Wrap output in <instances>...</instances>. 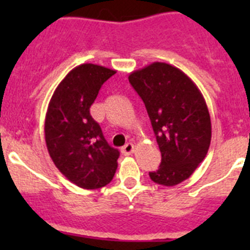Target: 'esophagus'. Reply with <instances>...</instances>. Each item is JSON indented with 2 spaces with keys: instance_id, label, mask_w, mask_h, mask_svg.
<instances>
[{
  "instance_id": "34e87169",
  "label": "esophagus",
  "mask_w": 250,
  "mask_h": 250,
  "mask_svg": "<svg viewBox=\"0 0 250 250\" xmlns=\"http://www.w3.org/2000/svg\"><path fill=\"white\" fill-rule=\"evenodd\" d=\"M132 151H134V144H131V143L125 144L123 146V149H121V152H123L124 155H130Z\"/></svg>"
}]
</instances>
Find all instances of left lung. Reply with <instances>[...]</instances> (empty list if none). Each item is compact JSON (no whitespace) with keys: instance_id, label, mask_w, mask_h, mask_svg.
I'll list each match as a JSON object with an SVG mask.
<instances>
[{"instance_id":"obj_1","label":"left lung","mask_w":250,"mask_h":250,"mask_svg":"<svg viewBox=\"0 0 250 250\" xmlns=\"http://www.w3.org/2000/svg\"><path fill=\"white\" fill-rule=\"evenodd\" d=\"M144 101L161 163L149 173L156 184L174 187L187 180L205 159L211 140L210 115L198 86L175 66L152 62L129 75Z\"/></svg>"}]
</instances>
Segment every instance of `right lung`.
<instances>
[{
	"mask_svg": "<svg viewBox=\"0 0 250 250\" xmlns=\"http://www.w3.org/2000/svg\"><path fill=\"white\" fill-rule=\"evenodd\" d=\"M115 70L94 63L72 68L55 90L45 119V140L57 169L83 189L109 184L120 152L105 140L90 107Z\"/></svg>",
	"mask_w": 250,
	"mask_h": 250,
	"instance_id": "right-lung-1",
	"label": "right lung"
}]
</instances>
